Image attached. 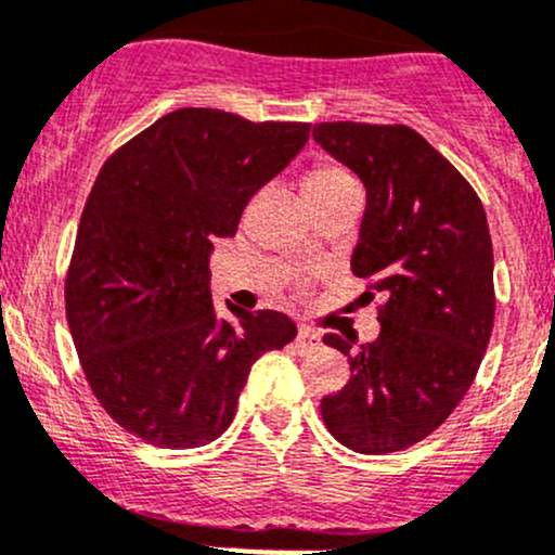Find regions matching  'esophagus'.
<instances>
[{
  "instance_id": "34e87169",
  "label": "esophagus",
  "mask_w": 555,
  "mask_h": 555,
  "mask_svg": "<svg viewBox=\"0 0 555 555\" xmlns=\"http://www.w3.org/2000/svg\"><path fill=\"white\" fill-rule=\"evenodd\" d=\"M319 346H322V337H319L317 332L306 330V326H300V330H297V337H295L297 351L308 353V351H313V348H319Z\"/></svg>"
}]
</instances>
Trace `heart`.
Segmentation results:
<instances>
[{
    "instance_id": "b5f03b06",
    "label": "heart",
    "mask_w": 555,
    "mask_h": 555,
    "mask_svg": "<svg viewBox=\"0 0 555 555\" xmlns=\"http://www.w3.org/2000/svg\"><path fill=\"white\" fill-rule=\"evenodd\" d=\"M346 191H359V183L346 167L332 165V162L311 167L302 178V199L306 202L326 199V196L346 194Z\"/></svg>"
}]
</instances>
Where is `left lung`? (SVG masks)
I'll return each instance as SVG.
<instances>
[{"label":"left lung","instance_id":"left-lung-1","mask_svg":"<svg viewBox=\"0 0 555 555\" xmlns=\"http://www.w3.org/2000/svg\"><path fill=\"white\" fill-rule=\"evenodd\" d=\"M313 140L364 183L351 271L385 295L377 340L356 351L353 337L324 335L348 356L351 380L324 396L322 417L353 452H399L452 415L489 346L487 215L468 180L410 127L322 121Z\"/></svg>","mask_w":555,"mask_h":555}]
</instances>
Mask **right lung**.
<instances>
[{
    "label": "right lung",
    "mask_w": 555,
    "mask_h": 555,
    "mask_svg": "<svg viewBox=\"0 0 555 555\" xmlns=\"http://www.w3.org/2000/svg\"><path fill=\"white\" fill-rule=\"evenodd\" d=\"M308 132L306 121L178 108L98 175L66 276V319L92 393L138 439L215 441L255 361L295 340V322L279 311L229 306L236 322L218 319L209 253Z\"/></svg>",
    "instance_id": "obj_1"
}]
</instances>
